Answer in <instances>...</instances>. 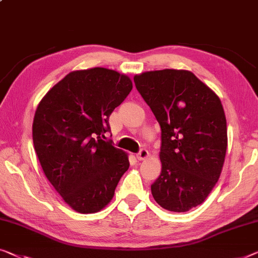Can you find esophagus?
Returning a JSON list of instances; mask_svg holds the SVG:
<instances>
[{
    "mask_svg": "<svg viewBox=\"0 0 258 258\" xmlns=\"http://www.w3.org/2000/svg\"><path fill=\"white\" fill-rule=\"evenodd\" d=\"M148 156H149V153H148L147 149H141V151L137 154V159L139 161L147 159Z\"/></svg>",
    "mask_w": 258,
    "mask_h": 258,
    "instance_id": "1",
    "label": "esophagus"
}]
</instances>
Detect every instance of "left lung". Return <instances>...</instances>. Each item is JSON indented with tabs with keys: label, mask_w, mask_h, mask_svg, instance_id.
I'll use <instances>...</instances> for the list:
<instances>
[{
	"label": "left lung",
	"mask_w": 258,
	"mask_h": 258,
	"mask_svg": "<svg viewBox=\"0 0 258 258\" xmlns=\"http://www.w3.org/2000/svg\"><path fill=\"white\" fill-rule=\"evenodd\" d=\"M134 82L162 131V171L153 197L163 209L186 212L204 203L224 167L227 122L220 98L184 69L145 72Z\"/></svg>",
	"instance_id": "8db88e82"
}]
</instances>
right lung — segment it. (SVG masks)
I'll list each match as a JSON object with an SVG mask.
<instances>
[{
  "label": "right lung",
  "instance_id": "obj_1",
  "mask_svg": "<svg viewBox=\"0 0 258 258\" xmlns=\"http://www.w3.org/2000/svg\"><path fill=\"white\" fill-rule=\"evenodd\" d=\"M132 88L127 75L112 69L74 71L37 106L34 151L49 183L76 212L104 209L130 167L128 154L103 139L110 114Z\"/></svg>",
  "mask_w": 258,
  "mask_h": 258
}]
</instances>
